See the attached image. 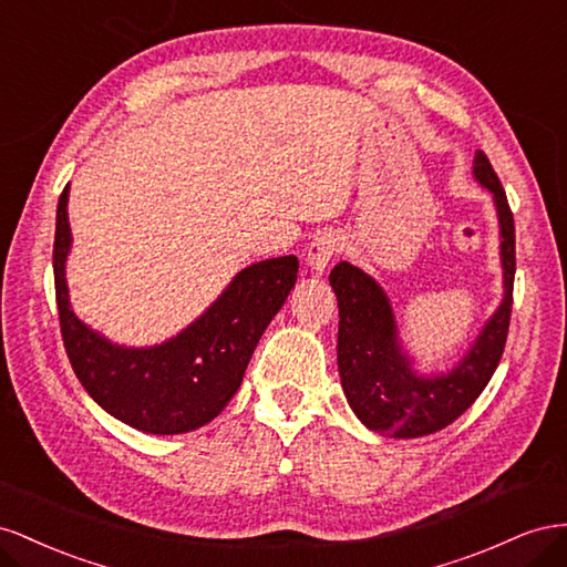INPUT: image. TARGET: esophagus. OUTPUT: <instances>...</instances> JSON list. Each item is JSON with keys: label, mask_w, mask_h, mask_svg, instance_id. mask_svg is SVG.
Returning a JSON list of instances; mask_svg holds the SVG:
<instances>
[{"label": "esophagus", "mask_w": 567, "mask_h": 567, "mask_svg": "<svg viewBox=\"0 0 567 567\" xmlns=\"http://www.w3.org/2000/svg\"><path fill=\"white\" fill-rule=\"evenodd\" d=\"M339 249H342V245H339L337 235H330V233L320 235L311 241L309 254H306V264H309V268L316 275H322L328 270V266L332 264V258L339 254Z\"/></svg>", "instance_id": "obj_1"}]
</instances>
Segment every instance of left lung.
Listing matches in <instances>:
<instances>
[{"label":"left lung","instance_id":"left-lung-1","mask_svg":"<svg viewBox=\"0 0 567 567\" xmlns=\"http://www.w3.org/2000/svg\"><path fill=\"white\" fill-rule=\"evenodd\" d=\"M475 181L494 197L501 233L504 299L484 322L473 347L442 375H417L399 342L396 318L384 289L347 261L330 272L339 306L337 365L349 406L361 423L396 440H415L442 427L473 406L492 380L506 347L515 278V223L506 192L489 158L475 152Z\"/></svg>","mask_w":567,"mask_h":567}]
</instances>
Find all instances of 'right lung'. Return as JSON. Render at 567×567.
I'll list each match as a JSON object with an SVG mask.
<instances>
[{
  "label": "right lung",
  "mask_w": 567,
  "mask_h": 567,
  "mask_svg": "<svg viewBox=\"0 0 567 567\" xmlns=\"http://www.w3.org/2000/svg\"><path fill=\"white\" fill-rule=\"evenodd\" d=\"M69 185L56 206L54 287L63 347L80 384L121 423L150 434L192 432L228 406L251 353L282 309L299 272L297 256L239 270L225 292L181 334L156 347H121L80 320L69 301Z\"/></svg>",
  "instance_id": "1"
}]
</instances>
